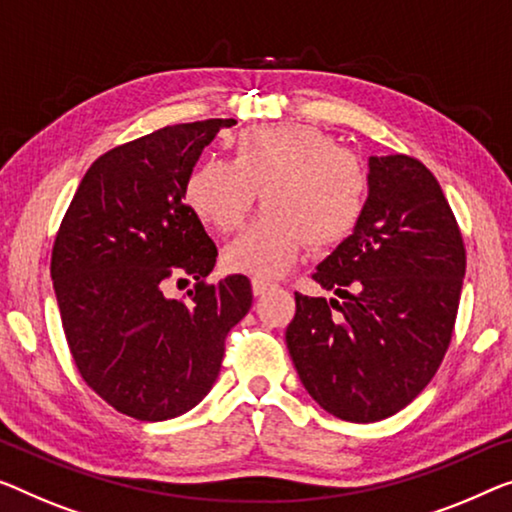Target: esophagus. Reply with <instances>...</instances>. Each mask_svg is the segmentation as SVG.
<instances>
[{"instance_id": "1", "label": "esophagus", "mask_w": 512, "mask_h": 512, "mask_svg": "<svg viewBox=\"0 0 512 512\" xmlns=\"http://www.w3.org/2000/svg\"><path fill=\"white\" fill-rule=\"evenodd\" d=\"M273 287H276V282H271V280H266V278H253V294L255 296H262V294H266Z\"/></svg>"}]
</instances>
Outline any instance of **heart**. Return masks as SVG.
<instances>
[{
    "label": "heart",
    "mask_w": 512,
    "mask_h": 512,
    "mask_svg": "<svg viewBox=\"0 0 512 512\" xmlns=\"http://www.w3.org/2000/svg\"><path fill=\"white\" fill-rule=\"evenodd\" d=\"M370 179L361 158L308 124L255 126L236 135L234 160L211 158L186 181V200L204 225L234 232L264 197L262 218L230 243V271L273 278L303 248H329L361 223Z\"/></svg>",
    "instance_id": "obj_1"
}]
</instances>
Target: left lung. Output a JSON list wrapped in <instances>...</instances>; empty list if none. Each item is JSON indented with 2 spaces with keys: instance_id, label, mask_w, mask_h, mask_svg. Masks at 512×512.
I'll list each match as a JSON object with an SVG mask.
<instances>
[{
  "instance_id": "8db88e82",
  "label": "left lung",
  "mask_w": 512,
  "mask_h": 512,
  "mask_svg": "<svg viewBox=\"0 0 512 512\" xmlns=\"http://www.w3.org/2000/svg\"><path fill=\"white\" fill-rule=\"evenodd\" d=\"M361 223L312 280L341 299L296 296L285 340L305 391L349 423L398 414L451 345L467 269L462 232L421 160L370 158Z\"/></svg>"
}]
</instances>
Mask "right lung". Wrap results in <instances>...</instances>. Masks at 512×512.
Segmentation results:
<instances>
[{
    "label": "right lung",
    "instance_id": "obj_1",
    "mask_svg": "<svg viewBox=\"0 0 512 512\" xmlns=\"http://www.w3.org/2000/svg\"><path fill=\"white\" fill-rule=\"evenodd\" d=\"M234 119L165 126L96 158L52 246L68 349L91 391L137 421L202 402L253 303L246 276L207 282L218 250L183 202L202 149ZM195 279L183 300L167 281Z\"/></svg>",
    "mask_w": 512,
    "mask_h": 512
}]
</instances>
